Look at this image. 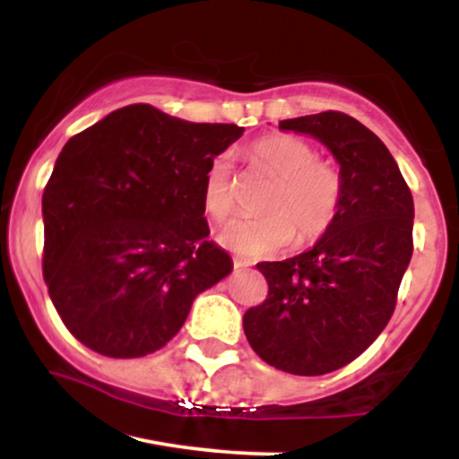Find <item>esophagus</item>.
Returning a JSON list of instances; mask_svg holds the SVG:
<instances>
[{"instance_id": "esophagus-1", "label": "esophagus", "mask_w": 459, "mask_h": 459, "mask_svg": "<svg viewBox=\"0 0 459 459\" xmlns=\"http://www.w3.org/2000/svg\"><path fill=\"white\" fill-rule=\"evenodd\" d=\"M233 263H235V267H237V270H241V267H250V265H252V261H247V259H241V256H235Z\"/></svg>"}]
</instances>
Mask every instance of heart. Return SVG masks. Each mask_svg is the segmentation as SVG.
Wrapping results in <instances>:
<instances>
[{"label": "heart", "mask_w": 459, "mask_h": 459, "mask_svg": "<svg viewBox=\"0 0 459 459\" xmlns=\"http://www.w3.org/2000/svg\"><path fill=\"white\" fill-rule=\"evenodd\" d=\"M247 157L276 178L263 200L267 212L237 218L220 230L226 247L247 259H259L287 247L293 235L308 244L328 233L343 204V175L334 161L321 160L310 142L289 134L256 140ZM203 203L215 220L233 213V166L226 155L213 157L204 172Z\"/></svg>", "instance_id": "b5f03b06"}]
</instances>
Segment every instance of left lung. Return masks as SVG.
Returning a JSON list of instances; mask_svg holds the SVG:
<instances>
[{
	"label": "left lung",
	"instance_id": "8db88e82",
	"mask_svg": "<svg viewBox=\"0 0 459 459\" xmlns=\"http://www.w3.org/2000/svg\"><path fill=\"white\" fill-rule=\"evenodd\" d=\"M339 161L343 204L328 233L293 259L256 263L270 291L244 315L252 350L293 376L350 365L386 328L412 259L414 203L384 142L343 112L281 120Z\"/></svg>",
	"mask_w": 459,
	"mask_h": 459
}]
</instances>
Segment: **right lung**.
<instances>
[{"label":"right lung","mask_w":459,"mask_h":459,"mask_svg":"<svg viewBox=\"0 0 459 459\" xmlns=\"http://www.w3.org/2000/svg\"><path fill=\"white\" fill-rule=\"evenodd\" d=\"M241 134L135 103L66 142L43 192V276L79 343L152 354L198 293L229 276V252L207 239L203 183Z\"/></svg>","instance_id":"right-lung-1"}]
</instances>
